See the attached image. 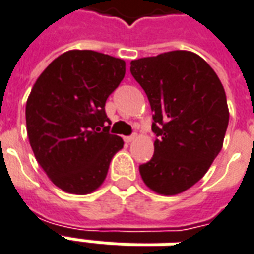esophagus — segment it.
I'll return each instance as SVG.
<instances>
[{
	"mask_svg": "<svg viewBox=\"0 0 254 254\" xmlns=\"http://www.w3.org/2000/svg\"><path fill=\"white\" fill-rule=\"evenodd\" d=\"M137 138V134H132V136H127V137H125L124 140L127 141V143H132V141H134Z\"/></svg>",
	"mask_w": 254,
	"mask_h": 254,
	"instance_id": "1",
	"label": "esophagus"
}]
</instances>
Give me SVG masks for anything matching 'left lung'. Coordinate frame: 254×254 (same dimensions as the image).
<instances>
[{"label": "left lung", "instance_id": "left-lung-1", "mask_svg": "<svg viewBox=\"0 0 254 254\" xmlns=\"http://www.w3.org/2000/svg\"><path fill=\"white\" fill-rule=\"evenodd\" d=\"M154 111L152 159L138 167L144 184L174 196L201 180L223 147L229 125L226 92L200 56L176 50L130 63Z\"/></svg>", "mask_w": 254, "mask_h": 254}]
</instances>
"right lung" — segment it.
<instances>
[{
	"instance_id": "1",
	"label": "right lung",
	"mask_w": 254,
	"mask_h": 254,
	"mask_svg": "<svg viewBox=\"0 0 254 254\" xmlns=\"http://www.w3.org/2000/svg\"><path fill=\"white\" fill-rule=\"evenodd\" d=\"M125 76V61L92 50H69L42 72L25 106L27 134L38 163L66 193L88 194L103 184L124 147L110 134L109 95Z\"/></svg>"
}]
</instances>
